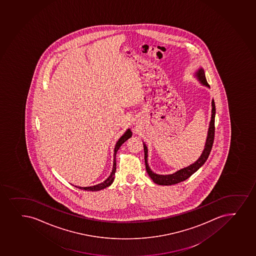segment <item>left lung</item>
<instances>
[{"instance_id":"obj_1","label":"left lung","mask_w":256,"mask_h":256,"mask_svg":"<svg viewBox=\"0 0 256 256\" xmlns=\"http://www.w3.org/2000/svg\"><path fill=\"white\" fill-rule=\"evenodd\" d=\"M196 79L200 82V84L204 86L210 88V85L208 84L206 78H205V72L204 70L200 67L194 74ZM212 112H211V120L210 122V126L208 130L207 138H206V143L204 146V149L202 152L201 156H199L196 161L194 162L193 164H190L187 167L183 168L181 170H177L176 172L170 174H158L153 172L150 170L148 164V148L146 144H144V162H146V172L149 174L150 178L152 180L153 182L156 184H160V186H172V184H178L180 182L186 180L187 178L192 176L194 172H196L200 168L205 164L207 161L208 158L210 156V152L212 149V143H214V118H216V104L214 101L212 100Z\"/></svg>"}]
</instances>
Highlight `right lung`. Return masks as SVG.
<instances>
[{"mask_svg":"<svg viewBox=\"0 0 256 256\" xmlns=\"http://www.w3.org/2000/svg\"><path fill=\"white\" fill-rule=\"evenodd\" d=\"M132 132H131V130L128 128V130H126V132H124L122 136H121L120 138L118 140V142H116V144L115 146V149H114L113 168H112V172H110L109 177H108L106 180L103 181L102 183H100V184L92 186L82 187L76 186V187H78L79 189L85 190H91V192H98V190L104 189V188H106V187H109L113 183L114 178H115V172L116 170V152H118L119 148L121 147L122 144H124V142H126L128 138L132 137Z\"/></svg>","mask_w":256,"mask_h":256,"instance_id":"obj_1","label":"right lung"}]
</instances>
